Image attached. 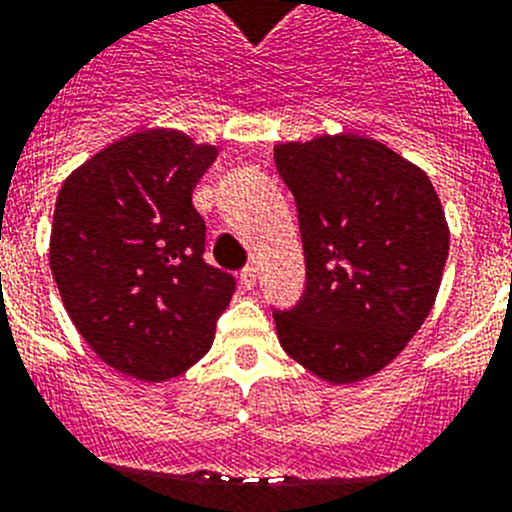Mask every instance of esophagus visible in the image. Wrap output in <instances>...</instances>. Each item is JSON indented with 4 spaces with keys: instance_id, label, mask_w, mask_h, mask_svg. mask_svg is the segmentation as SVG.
<instances>
[{
    "instance_id": "esophagus-1",
    "label": "esophagus",
    "mask_w": 512,
    "mask_h": 512,
    "mask_svg": "<svg viewBox=\"0 0 512 512\" xmlns=\"http://www.w3.org/2000/svg\"><path fill=\"white\" fill-rule=\"evenodd\" d=\"M239 281H242V286L247 288V291H252V288H255V283H257V268H244L242 273H239Z\"/></svg>"
}]
</instances>
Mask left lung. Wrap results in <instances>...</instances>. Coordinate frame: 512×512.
<instances>
[{
    "label": "left lung",
    "mask_w": 512,
    "mask_h": 512,
    "mask_svg": "<svg viewBox=\"0 0 512 512\" xmlns=\"http://www.w3.org/2000/svg\"><path fill=\"white\" fill-rule=\"evenodd\" d=\"M273 151L306 257L304 299L273 314L278 340L327 384L371 379L433 311L451 237L441 198L425 170L358 133Z\"/></svg>",
    "instance_id": "left-lung-1"
}]
</instances>
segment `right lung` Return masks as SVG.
Instances as JSON below:
<instances>
[{"label":"right lung","mask_w":512,"mask_h":512,"mask_svg":"<svg viewBox=\"0 0 512 512\" xmlns=\"http://www.w3.org/2000/svg\"><path fill=\"white\" fill-rule=\"evenodd\" d=\"M177 128L105 146L64 180L53 208V281L102 363L162 384L201 361L234 278L203 262L193 190L216 159Z\"/></svg>","instance_id":"add662e5"}]
</instances>
